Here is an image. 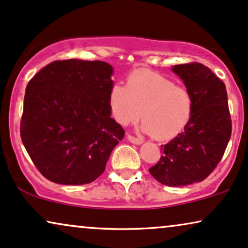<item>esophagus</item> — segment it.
Wrapping results in <instances>:
<instances>
[{"label":"esophagus","mask_w":248,"mask_h":248,"mask_svg":"<svg viewBox=\"0 0 248 248\" xmlns=\"http://www.w3.org/2000/svg\"><path fill=\"white\" fill-rule=\"evenodd\" d=\"M127 140H128V141H129V142L134 143V144H142V143H143V140L139 139V137L133 136V135H128V136H127Z\"/></svg>","instance_id":"34e87169"}]
</instances>
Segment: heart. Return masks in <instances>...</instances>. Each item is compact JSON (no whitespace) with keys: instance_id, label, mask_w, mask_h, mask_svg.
<instances>
[{"instance_id":"obj_1","label":"heart","mask_w":248,"mask_h":248,"mask_svg":"<svg viewBox=\"0 0 248 248\" xmlns=\"http://www.w3.org/2000/svg\"><path fill=\"white\" fill-rule=\"evenodd\" d=\"M108 101L113 119L119 124H134L141 114V129L158 141L178 136L193 112L192 97L186 89L150 71L130 74L126 86L113 85Z\"/></svg>"}]
</instances>
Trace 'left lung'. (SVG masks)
Listing matches in <instances>:
<instances>
[{
  "mask_svg": "<svg viewBox=\"0 0 248 248\" xmlns=\"http://www.w3.org/2000/svg\"><path fill=\"white\" fill-rule=\"evenodd\" d=\"M193 100L184 132L163 147L159 162L149 172L160 184L183 187L204 180L222 159L232 132L224 83L199 63L173 65Z\"/></svg>",
  "mask_w": 248,
  "mask_h": 248,
  "instance_id": "obj_1",
  "label": "left lung"
}]
</instances>
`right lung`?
<instances>
[{"label":"right lung","mask_w":248,"mask_h":248,"mask_svg":"<svg viewBox=\"0 0 248 248\" xmlns=\"http://www.w3.org/2000/svg\"><path fill=\"white\" fill-rule=\"evenodd\" d=\"M113 67L104 61L47 64L26 86L20 137L45 178L85 185L105 171L124 130L111 118Z\"/></svg>","instance_id":"add662e5"}]
</instances>
